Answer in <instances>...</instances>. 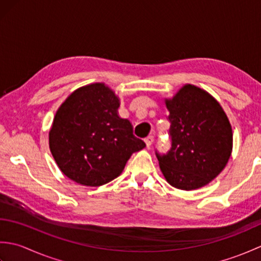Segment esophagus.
I'll use <instances>...</instances> for the list:
<instances>
[{
  "label": "esophagus",
  "instance_id": "obj_1",
  "mask_svg": "<svg viewBox=\"0 0 261 261\" xmlns=\"http://www.w3.org/2000/svg\"><path fill=\"white\" fill-rule=\"evenodd\" d=\"M153 136H148L146 139H145V142H146V145H147V147L148 148H150L151 147V145H152V142H153Z\"/></svg>",
  "mask_w": 261,
  "mask_h": 261
}]
</instances>
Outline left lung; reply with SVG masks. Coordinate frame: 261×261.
Here are the masks:
<instances>
[{"label": "left lung", "mask_w": 261, "mask_h": 261, "mask_svg": "<svg viewBox=\"0 0 261 261\" xmlns=\"http://www.w3.org/2000/svg\"><path fill=\"white\" fill-rule=\"evenodd\" d=\"M165 103L171 148L166 154L156 151L160 170L179 190L207 185L231 156L233 136L228 116L211 94L192 84L182 86Z\"/></svg>", "instance_id": "1"}]
</instances>
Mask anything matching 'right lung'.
<instances>
[{"label":"right lung","mask_w":261,"mask_h":261,"mask_svg":"<svg viewBox=\"0 0 261 261\" xmlns=\"http://www.w3.org/2000/svg\"><path fill=\"white\" fill-rule=\"evenodd\" d=\"M120 99L104 83L77 88L57 110L49 148L62 173L77 184L101 186L120 176L131 154L146 147Z\"/></svg>","instance_id":"right-lung-1"}]
</instances>
